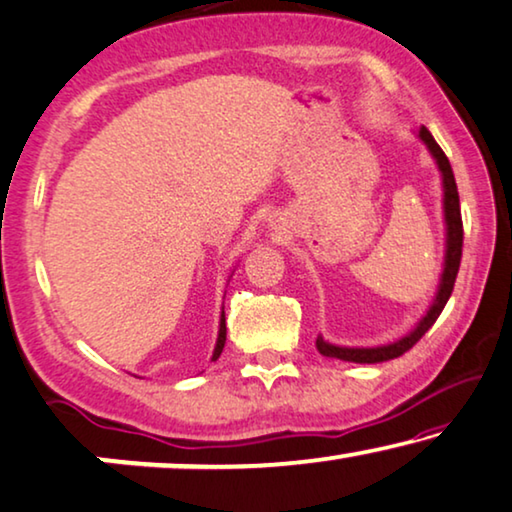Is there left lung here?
Returning a JSON list of instances; mask_svg holds the SVG:
<instances>
[{"label":"left lung","instance_id":"left-lung-1","mask_svg":"<svg viewBox=\"0 0 512 512\" xmlns=\"http://www.w3.org/2000/svg\"><path fill=\"white\" fill-rule=\"evenodd\" d=\"M420 139L427 143L429 153L436 157L438 169H441L443 174V208H445V225H448V241H445V269H443L441 285H438L434 304H431L427 315L420 320V325L397 343L380 345V348H338V345H331L325 341V338L318 336L315 348L320 350V355L336 357V359H343V362H355V364H378V362H387V359L401 357L403 352H408L424 334H427L429 327L438 320V315H441L445 304H448L452 290H455V280L459 273V262H462V246H464V225H462V211H459V192H457L455 174H452L448 157H445L441 146H438L427 127H420Z\"/></svg>","mask_w":512,"mask_h":512}]
</instances>
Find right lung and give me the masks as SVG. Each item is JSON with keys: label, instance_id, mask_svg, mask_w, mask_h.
Returning <instances> with one entry per match:
<instances>
[{"label": "right lung", "instance_id": "right-lung-1", "mask_svg": "<svg viewBox=\"0 0 512 512\" xmlns=\"http://www.w3.org/2000/svg\"><path fill=\"white\" fill-rule=\"evenodd\" d=\"M225 341H227V325H225V313H222L220 318V334H218V343H215V350H213V362L220 357L222 348H225Z\"/></svg>", "mask_w": 512, "mask_h": 512}]
</instances>
